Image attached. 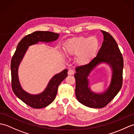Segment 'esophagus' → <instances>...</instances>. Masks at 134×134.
<instances>
[{"label":"esophagus","instance_id":"1","mask_svg":"<svg viewBox=\"0 0 134 134\" xmlns=\"http://www.w3.org/2000/svg\"><path fill=\"white\" fill-rule=\"evenodd\" d=\"M68 74L69 75H74V71L71 69H69L68 71Z\"/></svg>","mask_w":134,"mask_h":134}]
</instances>
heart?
<instances>
[{
    "instance_id": "1",
    "label": "heart",
    "mask_w": 134,
    "mask_h": 134,
    "mask_svg": "<svg viewBox=\"0 0 134 134\" xmlns=\"http://www.w3.org/2000/svg\"><path fill=\"white\" fill-rule=\"evenodd\" d=\"M98 41L94 37H80L68 41L65 52L68 55L76 56V62L81 65L89 63L94 57L98 48Z\"/></svg>"
}]
</instances>
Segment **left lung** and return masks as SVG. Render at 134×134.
Listing matches in <instances>:
<instances>
[{"mask_svg":"<svg viewBox=\"0 0 134 134\" xmlns=\"http://www.w3.org/2000/svg\"><path fill=\"white\" fill-rule=\"evenodd\" d=\"M104 41L96 57L86 65L77 67L74 75L75 95L78 101L85 106L102 108L109 103L121 89L123 82V58L117 42L109 33L101 30ZM107 63L113 70L110 86L102 93L93 92L88 87V76L96 66Z\"/></svg>","mask_w":134,"mask_h":134,"instance_id":"1","label":"left lung"}]
</instances>
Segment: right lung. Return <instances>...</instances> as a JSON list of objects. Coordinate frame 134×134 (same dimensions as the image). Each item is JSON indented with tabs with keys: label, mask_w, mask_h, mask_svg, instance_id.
Listing matches in <instances>:
<instances>
[{
	"label": "right lung",
	"mask_w": 134,
	"mask_h": 134,
	"mask_svg": "<svg viewBox=\"0 0 134 134\" xmlns=\"http://www.w3.org/2000/svg\"><path fill=\"white\" fill-rule=\"evenodd\" d=\"M59 35L48 31H36L22 38L17 45L15 53L11 59V86L17 97L30 107L40 109L46 107L54 101L59 84L67 77V69L57 74L51 78L45 89L38 94H30L22 89L19 81L18 67L25 53L30 45L38 42H50L56 40Z\"/></svg>",
	"instance_id": "obj_1"
}]
</instances>
